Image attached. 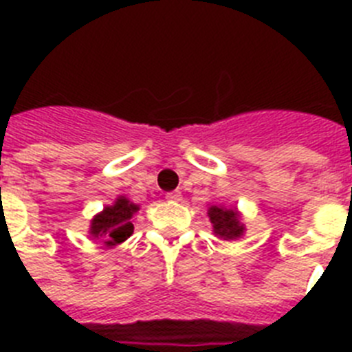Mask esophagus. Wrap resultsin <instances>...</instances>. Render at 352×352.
<instances>
[{"instance_id": "34e87169", "label": "esophagus", "mask_w": 352, "mask_h": 352, "mask_svg": "<svg viewBox=\"0 0 352 352\" xmlns=\"http://www.w3.org/2000/svg\"><path fill=\"white\" fill-rule=\"evenodd\" d=\"M166 197L169 199V201H179V199H182V194H179L178 190H176V192H169V194H167Z\"/></svg>"}]
</instances>
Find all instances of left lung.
Returning <instances> with one entry per match:
<instances>
[{"mask_svg": "<svg viewBox=\"0 0 352 352\" xmlns=\"http://www.w3.org/2000/svg\"><path fill=\"white\" fill-rule=\"evenodd\" d=\"M208 214H210V220L213 223V231L222 238H238L243 232V226L239 223L234 210L211 206Z\"/></svg>", "mask_w": 352, "mask_h": 352, "instance_id": "left-lung-1", "label": "left lung"}]
</instances>
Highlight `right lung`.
<instances>
[{"instance_id": "right-lung-1", "label": "right lung", "mask_w": 352, "mask_h": 352, "mask_svg": "<svg viewBox=\"0 0 352 352\" xmlns=\"http://www.w3.org/2000/svg\"><path fill=\"white\" fill-rule=\"evenodd\" d=\"M139 210L138 204L129 199L120 197L113 206H107L100 214H96L91 222V234L95 238L105 239L107 247L123 243L133 232L132 217Z\"/></svg>"}]
</instances>
